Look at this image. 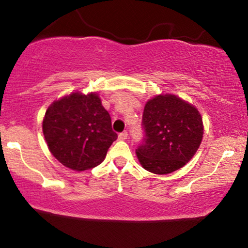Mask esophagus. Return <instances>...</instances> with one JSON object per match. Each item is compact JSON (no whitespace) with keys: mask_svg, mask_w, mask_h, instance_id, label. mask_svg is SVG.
<instances>
[{"mask_svg":"<svg viewBox=\"0 0 248 248\" xmlns=\"http://www.w3.org/2000/svg\"><path fill=\"white\" fill-rule=\"evenodd\" d=\"M127 132L125 131V132H122V133H120L118 134V140H121V141H124V140H126L127 139Z\"/></svg>","mask_w":248,"mask_h":248,"instance_id":"1","label":"esophagus"}]
</instances>
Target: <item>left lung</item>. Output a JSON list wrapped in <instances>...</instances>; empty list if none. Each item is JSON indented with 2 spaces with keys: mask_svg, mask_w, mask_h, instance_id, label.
<instances>
[{
  "mask_svg": "<svg viewBox=\"0 0 248 248\" xmlns=\"http://www.w3.org/2000/svg\"><path fill=\"white\" fill-rule=\"evenodd\" d=\"M142 125L145 137L137 157L145 170L157 175L184 167L198 151L204 130L196 107L171 93L147 101Z\"/></svg>",
  "mask_w": 248,
  "mask_h": 248,
  "instance_id": "obj_1",
  "label": "left lung"
}]
</instances>
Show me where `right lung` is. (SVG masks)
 Returning a JSON list of instances; mask_svg holds the SVG:
<instances>
[{"instance_id":"obj_1","label":"right lung","mask_w":248,"mask_h":248,"mask_svg":"<svg viewBox=\"0 0 248 248\" xmlns=\"http://www.w3.org/2000/svg\"><path fill=\"white\" fill-rule=\"evenodd\" d=\"M43 133L50 154L77 171L101 164L117 139L98 93L79 91L50 104L43 120Z\"/></svg>"}]
</instances>
